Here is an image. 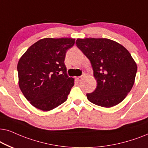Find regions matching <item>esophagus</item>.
I'll return each instance as SVG.
<instances>
[{"instance_id":"1","label":"esophagus","mask_w":148,"mask_h":148,"mask_svg":"<svg viewBox=\"0 0 148 148\" xmlns=\"http://www.w3.org/2000/svg\"><path fill=\"white\" fill-rule=\"evenodd\" d=\"M84 76H85V74H83L82 76H78V77H76V80H77V81L79 82V81H80V80L82 79V78L84 77Z\"/></svg>"}]
</instances>
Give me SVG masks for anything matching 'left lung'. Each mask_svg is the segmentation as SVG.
<instances>
[{
	"label": "left lung",
	"mask_w": 148,
	"mask_h": 148,
	"mask_svg": "<svg viewBox=\"0 0 148 148\" xmlns=\"http://www.w3.org/2000/svg\"><path fill=\"white\" fill-rule=\"evenodd\" d=\"M76 43L90 60L97 82L94 92L86 94L88 101L104 108L123 101L133 87L137 70L129 51L108 38H78Z\"/></svg>",
	"instance_id": "left-lung-1"
}]
</instances>
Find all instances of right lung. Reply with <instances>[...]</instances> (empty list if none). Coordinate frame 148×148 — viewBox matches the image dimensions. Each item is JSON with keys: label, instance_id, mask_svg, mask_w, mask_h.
<instances>
[{"label": "right lung", "instance_id": "obj_1", "mask_svg": "<svg viewBox=\"0 0 148 148\" xmlns=\"http://www.w3.org/2000/svg\"><path fill=\"white\" fill-rule=\"evenodd\" d=\"M74 43V38H42L19 59V88L37 109L50 111L68 99L74 79L67 75L64 60L67 50Z\"/></svg>", "mask_w": 148, "mask_h": 148}]
</instances>
